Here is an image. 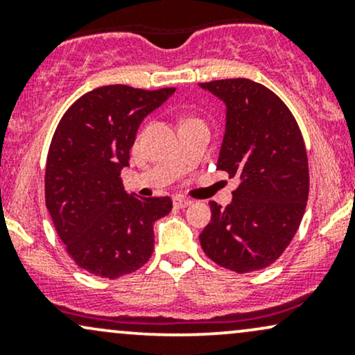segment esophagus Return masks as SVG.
<instances>
[{
	"instance_id": "34e87169",
	"label": "esophagus",
	"mask_w": 355,
	"mask_h": 355,
	"mask_svg": "<svg viewBox=\"0 0 355 355\" xmlns=\"http://www.w3.org/2000/svg\"><path fill=\"white\" fill-rule=\"evenodd\" d=\"M191 202L190 198H185V197H175L173 198V205L175 207H178V209H185V207H189V205H191Z\"/></svg>"
}]
</instances>
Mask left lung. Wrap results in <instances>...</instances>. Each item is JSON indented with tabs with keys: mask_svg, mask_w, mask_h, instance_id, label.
<instances>
[{
	"mask_svg": "<svg viewBox=\"0 0 355 355\" xmlns=\"http://www.w3.org/2000/svg\"><path fill=\"white\" fill-rule=\"evenodd\" d=\"M200 88L225 103L217 168L239 180L225 209L210 202L202 248L229 270H259L282 255L304 217L309 164L302 133L291 110L263 85L229 78Z\"/></svg>",
	"mask_w": 355,
	"mask_h": 355,
	"instance_id": "obj_1",
	"label": "left lung"
}]
</instances>
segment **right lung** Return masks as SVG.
Wrapping results in <instances>:
<instances>
[{"label":"right lung","mask_w":355,"mask_h":355,"mask_svg":"<svg viewBox=\"0 0 355 355\" xmlns=\"http://www.w3.org/2000/svg\"><path fill=\"white\" fill-rule=\"evenodd\" d=\"M175 88L108 85L68 108L53 135L44 198L71 259L92 274L116 279L140 268L153 252V223L172 210L170 197L126 193L120 173L141 121Z\"/></svg>","instance_id":"obj_1"}]
</instances>
